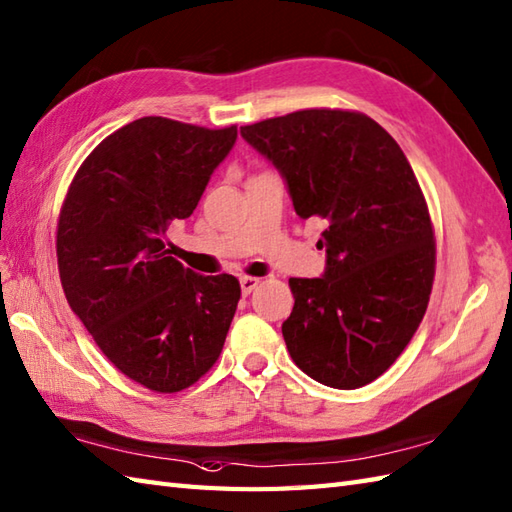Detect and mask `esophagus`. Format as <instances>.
I'll return each mask as SVG.
<instances>
[{
	"instance_id": "esophagus-1",
	"label": "esophagus",
	"mask_w": 512,
	"mask_h": 512,
	"mask_svg": "<svg viewBox=\"0 0 512 512\" xmlns=\"http://www.w3.org/2000/svg\"><path fill=\"white\" fill-rule=\"evenodd\" d=\"M259 283H261V279H257V277H242V279H240L242 294H244V296H248V294H251V292L257 288Z\"/></svg>"
}]
</instances>
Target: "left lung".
Instances as JSON below:
<instances>
[{
  "instance_id": "left-lung-1",
  "label": "left lung",
  "mask_w": 512,
  "mask_h": 512,
  "mask_svg": "<svg viewBox=\"0 0 512 512\" xmlns=\"http://www.w3.org/2000/svg\"><path fill=\"white\" fill-rule=\"evenodd\" d=\"M240 133L281 172L296 216L327 224L325 275L290 279L281 331L294 364L331 388L371 384L408 347L434 283V229L406 154L358 111H294Z\"/></svg>"
}]
</instances>
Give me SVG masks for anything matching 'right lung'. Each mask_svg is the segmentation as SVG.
<instances>
[{"mask_svg":"<svg viewBox=\"0 0 512 512\" xmlns=\"http://www.w3.org/2000/svg\"><path fill=\"white\" fill-rule=\"evenodd\" d=\"M237 126L141 117L82 161L58 216L67 303L115 368L154 392L196 384L220 358L240 301L233 275L202 277L165 248L194 213Z\"/></svg>","mask_w":512,"mask_h":512,"instance_id":"obj_1","label":"right lung"}]
</instances>
